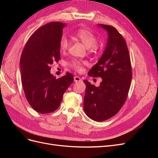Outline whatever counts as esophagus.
<instances>
[{
    "label": "esophagus",
    "instance_id": "1",
    "mask_svg": "<svg viewBox=\"0 0 158 158\" xmlns=\"http://www.w3.org/2000/svg\"><path fill=\"white\" fill-rule=\"evenodd\" d=\"M74 81L75 82H81V81H82V79H81L79 76H76L74 77Z\"/></svg>",
    "mask_w": 158,
    "mask_h": 158
}]
</instances>
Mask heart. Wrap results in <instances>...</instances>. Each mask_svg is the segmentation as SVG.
<instances>
[{
  "mask_svg": "<svg viewBox=\"0 0 158 158\" xmlns=\"http://www.w3.org/2000/svg\"><path fill=\"white\" fill-rule=\"evenodd\" d=\"M74 37L78 40L80 41L82 44L88 47V50L89 52H94L98 49L97 44V37L94 33L87 29H80L75 33ZM59 49L61 52L67 51L69 42L67 38L64 36L62 37L59 43ZM85 64V62L78 60H73L70 63V67L74 69L76 71H81L83 69V66Z\"/></svg>",
  "mask_w": 158,
  "mask_h": 158,
  "instance_id": "obj_1",
  "label": "heart"
}]
</instances>
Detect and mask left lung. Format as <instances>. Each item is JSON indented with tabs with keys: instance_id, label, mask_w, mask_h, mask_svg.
I'll return each mask as SVG.
<instances>
[{
	"instance_id": "1",
	"label": "left lung",
	"mask_w": 158,
	"mask_h": 158,
	"mask_svg": "<svg viewBox=\"0 0 158 158\" xmlns=\"http://www.w3.org/2000/svg\"><path fill=\"white\" fill-rule=\"evenodd\" d=\"M108 32L106 48L98 63L88 74L101 77L99 87L84 80L86 85L84 110L95 121H103L113 117L125 103L132 80L130 54L126 41L116 28L99 24Z\"/></svg>"
}]
</instances>
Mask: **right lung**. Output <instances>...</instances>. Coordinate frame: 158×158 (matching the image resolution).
<instances>
[{
  "label": "right lung",
  "instance_id": "obj_1",
  "mask_svg": "<svg viewBox=\"0 0 158 158\" xmlns=\"http://www.w3.org/2000/svg\"><path fill=\"white\" fill-rule=\"evenodd\" d=\"M65 23L52 22L41 26L27 40L20 58L22 84L28 103L35 111L50 113L59 108L74 76L66 73L56 79L51 65L60 59L59 43Z\"/></svg>",
  "mask_w": 158,
  "mask_h": 158
}]
</instances>
